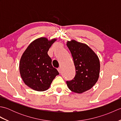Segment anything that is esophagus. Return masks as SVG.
<instances>
[{
	"instance_id": "34e87169",
	"label": "esophagus",
	"mask_w": 121,
	"mask_h": 121,
	"mask_svg": "<svg viewBox=\"0 0 121 121\" xmlns=\"http://www.w3.org/2000/svg\"><path fill=\"white\" fill-rule=\"evenodd\" d=\"M58 72H59V73H60L61 72V68H58Z\"/></svg>"
}]
</instances>
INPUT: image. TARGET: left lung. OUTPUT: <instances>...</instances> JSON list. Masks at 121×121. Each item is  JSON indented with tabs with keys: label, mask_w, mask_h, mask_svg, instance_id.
I'll use <instances>...</instances> for the list:
<instances>
[{
	"label": "left lung",
	"mask_w": 121,
	"mask_h": 121,
	"mask_svg": "<svg viewBox=\"0 0 121 121\" xmlns=\"http://www.w3.org/2000/svg\"><path fill=\"white\" fill-rule=\"evenodd\" d=\"M75 66V76L66 81L72 91L81 94L91 89L99 76L100 61L97 55L88 46L72 40L66 43Z\"/></svg>",
	"instance_id": "obj_1"
}]
</instances>
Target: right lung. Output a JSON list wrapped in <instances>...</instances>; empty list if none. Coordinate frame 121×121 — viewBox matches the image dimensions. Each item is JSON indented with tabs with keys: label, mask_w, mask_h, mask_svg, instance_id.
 Returning a JSON list of instances; mask_svg holds the SVG:
<instances>
[{
	"label": "right lung",
	"mask_w": 121,
	"mask_h": 121,
	"mask_svg": "<svg viewBox=\"0 0 121 121\" xmlns=\"http://www.w3.org/2000/svg\"><path fill=\"white\" fill-rule=\"evenodd\" d=\"M40 37L30 43L20 59L19 70L24 83L38 91L47 90L53 79L59 74L53 68L48 51L56 41Z\"/></svg>",
	"instance_id": "add662e5"
}]
</instances>
